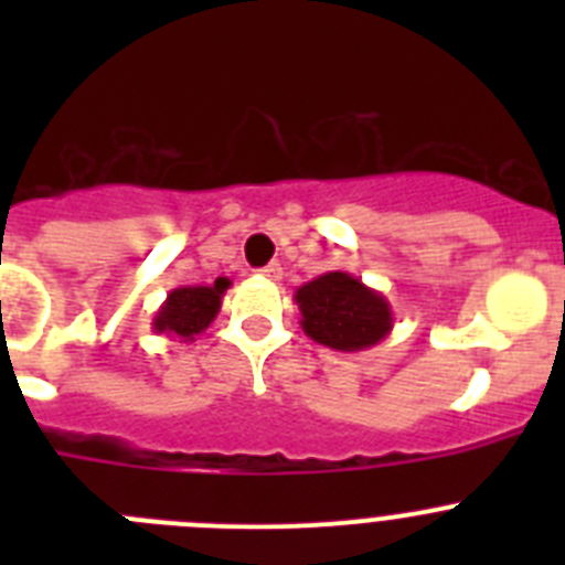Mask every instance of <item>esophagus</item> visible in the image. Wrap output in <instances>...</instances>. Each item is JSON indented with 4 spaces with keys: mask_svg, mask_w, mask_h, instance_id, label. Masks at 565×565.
<instances>
[{
    "mask_svg": "<svg viewBox=\"0 0 565 565\" xmlns=\"http://www.w3.org/2000/svg\"><path fill=\"white\" fill-rule=\"evenodd\" d=\"M259 277L274 279V282H277V279H282V268H279V263H271V266L259 268Z\"/></svg>",
    "mask_w": 565,
    "mask_h": 565,
    "instance_id": "34e87169",
    "label": "esophagus"
}]
</instances>
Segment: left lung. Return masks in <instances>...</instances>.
<instances>
[{
  "label": "left lung",
  "instance_id": "left-lung-1",
  "mask_svg": "<svg viewBox=\"0 0 565 565\" xmlns=\"http://www.w3.org/2000/svg\"><path fill=\"white\" fill-rule=\"evenodd\" d=\"M294 302L306 337L333 351H367L393 331V311L384 294L348 271H328L299 286Z\"/></svg>",
  "mask_w": 565,
  "mask_h": 565
}]
</instances>
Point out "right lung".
<instances>
[{"label":"right lung","instance_id":"add662e5","mask_svg":"<svg viewBox=\"0 0 565 565\" xmlns=\"http://www.w3.org/2000/svg\"><path fill=\"white\" fill-rule=\"evenodd\" d=\"M232 279L217 277L214 286H181L167 294L163 306L154 311L152 331L169 339L194 342L214 322L223 306V294Z\"/></svg>","mask_w":565,"mask_h":565}]
</instances>
